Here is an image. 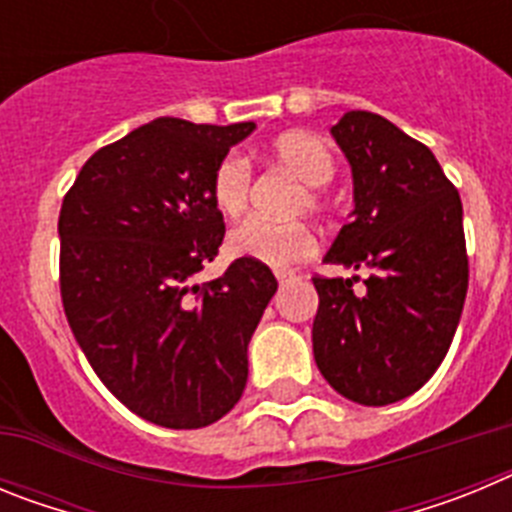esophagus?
<instances>
[{"label": "esophagus", "mask_w": 512, "mask_h": 512, "mask_svg": "<svg viewBox=\"0 0 512 512\" xmlns=\"http://www.w3.org/2000/svg\"><path fill=\"white\" fill-rule=\"evenodd\" d=\"M274 274H277V279L279 282H292V279H295V271H284V269H279V271H274Z\"/></svg>", "instance_id": "obj_1"}]
</instances>
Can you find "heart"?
Listing matches in <instances>:
<instances>
[{
	"label": "heart",
	"instance_id": "b5f03b06",
	"mask_svg": "<svg viewBox=\"0 0 512 512\" xmlns=\"http://www.w3.org/2000/svg\"><path fill=\"white\" fill-rule=\"evenodd\" d=\"M269 156L300 179L305 187L297 194L295 210L320 212L325 207V184L336 174V158L320 135L315 133H284L271 140ZM212 202L225 217H238L248 207L251 197V164L238 153L215 166L210 182ZM230 251L235 256L261 261L266 266H289L307 259L315 251V235L300 220L271 223L264 217H248L230 230Z\"/></svg>",
	"mask_w": 512,
	"mask_h": 512
}]
</instances>
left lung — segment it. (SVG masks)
<instances>
[{
	"mask_svg": "<svg viewBox=\"0 0 512 512\" xmlns=\"http://www.w3.org/2000/svg\"><path fill=\"white\" fill-rule=\"evenodd\" d=\"M354 176V212L325 264L366 271L315 277L312 354L338 395L379 408L413 395L454 341L469 259L461 200L431 148L382 115L351 110L330 128Z\"/></svg>",
	"mask_w": 512,
	"mask_h": 512,
	"instance_id": "obj_1",
	"label": "left lung"
}]
</instances>
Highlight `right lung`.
<instances>
[{
	"label": "right lung",
	"instance_id": "obj_1",
	"mask_svg": "<svg viewBox=\"0 0 512 512\" xmlns=\"http://www.w3.org/2000/svg\"><path fill=\"white\" fill-rule=\"evenodd\" d=\"M253 128L158 117L99 148L63 197L61 300L76 343L125 408L164 428L233 410L277 292L269 266L246 256L194 282L225 235L212 171Z\"/></svg>",
	"mask_w": 512,
	"mask_h": 512
}]
</instances>
